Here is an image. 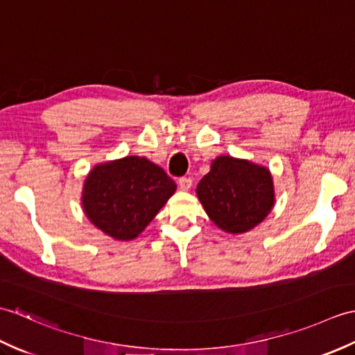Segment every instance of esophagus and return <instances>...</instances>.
<instances>
[{
  "instance_id": "obj_1",
  "label": "esophagus",
  "mask_w": 355,
  "mask_h": 355,
  "mask_svg": "<svg viewBox=\"0 0 355 355\" xmlns=\"http://www.w3.org/2000/svg\"><path fill=\"white\" fill-rule=\"evenodd\" d=\"M178 186H180V189H182V191H189L191 186H192V180L187 178V177H182L178 180Z\"/></svg>"
}]
</instances>
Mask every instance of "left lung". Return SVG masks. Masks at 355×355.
<instances>
[{
    "instance_id": "obj_1",
    "label": "left lung",
    "mask_w": 355,
    "mask_h": 355,
    "mask_svg": "<svg viewBox=\"0 0 355 355\" xmlns=\"http://www.w3.org/2000/svg\"><path fill=\"white\" fill-rule=\"evenodd\" d=\"M207 216L225 233L241 235L261 224L275 206L268 168L245 158L220 155L197 186Z\"/></svg>"
}]
</instances>
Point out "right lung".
<instances>
[{
  "instance_id": "add662e5",
  "label": "right lung",
  "mask_w": 355,
  "mask_h": 355,
  "mask_svg": "<svg viewBox=\"0 0 355 355\" xmlns=\"http://www.w3.org/2000/svg\"><path fill=\"white\" fill-rule=\"evenodd\" d=\"M177 191L160 166L128 155L96 164L82 187V209L93 225L117 241H132Z\"/></svg>"
}]
</instances>
